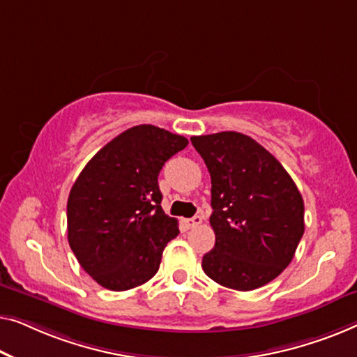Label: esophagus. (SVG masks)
<instances>
[{
  "instance_id": "34e87169",
  "label": "esophagus",
  "mask_w": 357,
  "mask_h": 357,
  "mask_svg": "<svg viewBox=\"0 0 357 357\" xmlns=\"http://www.w3.org/2000/svg\"><path fill=\"white\" fill-rule=\"evenodd\" d=\"M200 223H202V217H200V215H195V217H192V218L184 220V225H185V228H188V229L199 227Z\"/></svg>"
}]
</instances>
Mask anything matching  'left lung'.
<instances>
[{
	"label": "left lung",
	"mask_w": 357,
	"mask_h": 357,
	"mask_svg": "<svg viewBox=\"0 0 357 357\" xmlns=\"http://www.w3.org/2000/svg\"><path fill=\"white\" fill-rule=\"evenodd\" d=\"M212 178L213 249L202 268L218 284L252 291L288 267L304 234V200L288 172L234 130L190 137Z\"/></svg>",
	"instance_id": "8db88e82"
}]
</instances>
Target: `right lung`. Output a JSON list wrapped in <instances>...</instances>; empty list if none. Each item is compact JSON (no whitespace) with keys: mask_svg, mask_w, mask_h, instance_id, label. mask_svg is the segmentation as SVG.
I'll use <instances>...</instances> for the list:
<instances>
[{"mask_svg":"<svg viewBox=\"0 0 357 357\" xmlns=\"http://www.w3.org/2000/svg\"><path fill=\"white\" fill-rule=\"evenodd\" d=\"M188 139L140 124L124 130L85 165L68 199V241L100 286L126 291L158 272L179 234L162 208L158 174Z\"/></svg>","mask_w":357,"mask_h":357,"instance_id":"add662e5","label":"right lung"}]
</instances>
